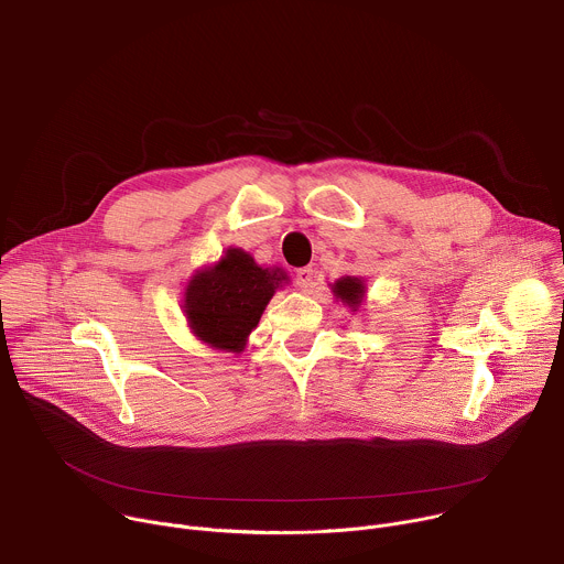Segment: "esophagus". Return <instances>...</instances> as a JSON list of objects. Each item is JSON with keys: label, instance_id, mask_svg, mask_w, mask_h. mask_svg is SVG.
I'll use <instances>...</instances> for the list:
<instances>
[{"label": "esophagus", "instance_id": "1", "mask_svg": "<svg viewBox=\"0 0 564 564\" xmlns=\"http://www.w3.org/2000/svg\"><path fill=\"white\" fill-rule=\"evenodd\" d=\"M296 285H299L301 290L314 288V270H312V268H299V270H296Z\"/></svg>", "mask_w": 564, "mask_h": 564}]
</instances>
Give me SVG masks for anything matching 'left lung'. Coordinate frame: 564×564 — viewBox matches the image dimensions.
Returning <instances> with one entry per match:
<instances>
[{
	"label": "left lung",
	"instance_id": "1",
	"mask_svg": "<svg viewBox=\"0 0 564 564\" xmlns=\"http://www.w3.org/2000/svg\"><path fill=\"white\" fill-rule=\"evenodd\" d=\"M333 292H335L337 299H341L344 303H348V305L355 307V305L361 303L364 283H361L359 279H355V276H344L341 281H337V283L333 285Z\"/></svg>",
	"mask_w": 564,
	"mask_h": 564
}]
</instances>
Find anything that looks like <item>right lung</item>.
<instances>
[{
  "mask_svg": "<svg viewBox=\"0 0 564 564\" xmlns=\"http://www.w3.org/2000/svg\"><path fill=\"white\" fill-rule=\"evenodd\" d=\"M285 274L259 268L243 250H227L212 268L196 274L185 292V314L196 337L214 348L238 352Z\"/></svg>",
  "mask_w": 564,
  "mask_h": 564,
  "instance_id": "add662e5",
  "label": "right lung"
}]
</instances>
